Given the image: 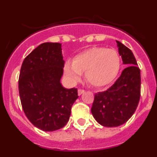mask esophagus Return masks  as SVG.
I'll return each mask as SVG.
<instances>
[{
	"label": "esophagus",
	"mask_w": 157,
	"mask_h": 157,
	"mask_svg": "<svg viewBox=\"0 0 157 157\" xmlns=\"http://www.w3.org/2000/svg\"><path fill=\"white\" fill-rule=\"evenodd\" d=\"M84 92H85L84 90H78V96H80L82 94H84Z\"/></svg>",
	"instance_id": "34e87169"
}]
</instances>
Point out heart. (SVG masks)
Segmentation results:
<instances>
[{
	"instance_id": "obj_1",
	"label": "heart",
	"mask_w": 157,
	"mask_h": 157,
	"mask_svg": "<svg viewBox=\"0 0 157 157\" xmlns=\"http://www.w3.org/2000/svg\"><path fill=\"white\" fill-rule=\"evenodd\" d=\"M120 57L114 49L93 47L77 54L72 63L65 62L63 71L70 82H77L82 73L94 88H102L112 82L120 69Z\"/></svg>"
}]
</instances>
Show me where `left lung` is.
<instances>
[{
	"label": "left lung",
	"instance_id": "1",
	"mask_svg": "<svg viewBox=\"0 0 157 157\" xmlns=\"http://www.w3.org/2000/svg\"><path fill=\"white\" fill-rule=\"evenodd\" d=\"M123 64L128 65L106 91L95 94L91 112L97 122L107 127L125 123L135 112L141 96V72L130 48L116 41Z\"/></svg>",
	"mask_w": 157,
	"mask_h": 157
}]
</instances>
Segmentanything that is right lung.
I'll list each match as a JSON object with an SVG mask.
<instances>
[{
	"instance_id": "add662e5",
	"label": "right lung",
	"mask_w": 157,
	"mask_h": 157,
	"mask_svg": "<svg viewBox=\"0 0 157 157\" xmlns=\"http://www.w3.org/2000/svg\"><path fill=\"white\" fill-rule=\"evenodd\" d=\"M61 47L58 42L41 44L25 58L19 73L23 112L30 123L43 131L64 127L78 98L77 89L64 88L60 82L64 66Z\"/></svg>"
}]
</instances>
